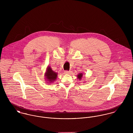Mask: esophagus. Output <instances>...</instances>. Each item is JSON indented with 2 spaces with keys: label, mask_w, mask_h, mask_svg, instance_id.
<instances>
[{
  "label": "esophagus",
  "mask_w": 133,
  "mask_h": 133,
  "mask_svg": "<svg viewBox=\"0 0 133 133\" xmlns=\"http://www.w3.org/2000/svg\"><path fill=\"white\" fill-rule=\"evenodd\" d=\"M70 73H71V71H64V73L66 74H70Z\"/></svg>",
  "instance_id": "obj_1"
}]
</instances>
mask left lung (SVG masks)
Returning a JSON list of instances; mask_svg holds the SVG:
<instances>
[{"instance_id":"1","label":"left lung","mask_w":133,"mask_h":133,"mask_svg":"<svg viewBox=\"0 0 133 133\" xmlns=\"http://www.w3.org/2000/svg\"><path fill=\"white\" fill-rule=\"evenodd\" d=\"M82 76H83L82 73H79V74H78V75H77V78H78L79 80H81V78L82 77Z\"/></svg>"}]
</instances>
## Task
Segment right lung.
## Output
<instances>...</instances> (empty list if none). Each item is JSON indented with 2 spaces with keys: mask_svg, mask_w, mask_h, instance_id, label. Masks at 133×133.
Instances as JSON below:
<instances>
[{
  "mask_svg": "<svg viewBox=\"0 0 133 133\" xmlns=\"http://www.w3.org/2000/svg\"><path fill=\"white\" fill-rule=\"evenodd\" d=\"M45 79L46 81L51 83L56 80L57 78V73L54 72L50 66H48L46 69V72L45 73Z\"/></svg>",
  "mask_w": 133,
  "mask_h": 133,
  "instance_id": "1",
  "label": "right lung"
}]
</instances>
